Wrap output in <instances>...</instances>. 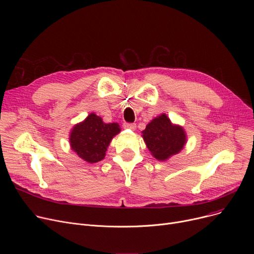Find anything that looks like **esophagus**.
Instances as JSON below:
<instances>
[{
  "label": "esophagus",
  "mask_w": 254,
  "mask_h": 254,
  "mask_svg": "<svg viewBox=\"0 0 254 254\" xmlns=\"http://www.w3.org/2000/svg\"><path fill=\"white\" fill-rule=\"evenodd\" d=\"M124 127L125 128H128V129H136V127H137V126H136V124H128V123H125L124 125Z\"/></svg>",
  "instance_id": "1"
}]
</instances>
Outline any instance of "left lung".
I'll return each instance as SVG.
<instances>
[{
	"mask_svg": "<svg viewBox=\"0 0 254 254\" xmlns=\"http://www.w3.org/2000/svg\"><path fill=\"white\" fill-rule=\"evenodd\" d=\"M142 134L146 146L157 161H167L179 153L186 143L183 127L173 125L165 113L152 119Z\"/></svg>",
	"mask_w": 254,
	"mask_h": 254,
	"instance_id": "8db88e82",
	"label": "left lung"
}]
</instances>
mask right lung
Here are the masks:
<instances>
[{
	"instance_id": "1",
	"label": "right lung",
	"mask_w": 254,
	"mask_h": 254,
	"mask_svg": "<svg viewBox=\"0 0 254 254\" xmlns=\"http://www.w3.org/2000/svg\"><path fill=\"white\" fill-rule=\"evenodd\" d=\"M119 131L118 124H105L100 116L90 113L71 130V148L85 162L98 163L105 157L111 140Z\"/></svg>"
}]
</instances>
